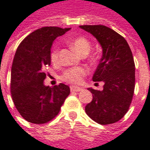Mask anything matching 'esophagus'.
Wrapping results in <instances>:
<instances>
[{
	"label": "esophagus",
	"instance_id": "esophagus-1",
	"mask_svg": "<svg viewBox=\"0 0 150 150\" xmlns=\"http://www.w3.org/2000/svg\"><path fill=\"white\" fill-rule=\"evenodd\" d=\"M70 88H71V91H76V92L80 91L82 90L81 88H79V87H76V86H71Z\"/></svg>",
	"mask_w": 150,
	"mask_h": 150
}]
</instances>
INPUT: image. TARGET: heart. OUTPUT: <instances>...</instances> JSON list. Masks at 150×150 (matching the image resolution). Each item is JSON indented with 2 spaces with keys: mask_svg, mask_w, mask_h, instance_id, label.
I'll use <instances>...</instances> for the list:
<instances>
[{
  "mask_svg": "<svg viewBox=\"0 0 150 150\" xmlns=\"http://www.w3.org/2000/svg\"><path fill=\"white\" fill-rule=\"evenodd\" d=\"M72 49L75 50L79 54H88L90 50V42L88 39H86L83 37H79L72 40L71 42ZM59 48L55 46L52 49L50 58L52 62H56L59 58ZM86 75V70L82 67H73V68L68 69L67 71L64 72L62 75V79L66 82H68L74 84H78L83 79V77Z\"/></svg>",
  "mask_w": 150,
  "mask_h": 150,
  "instance_id": "obj_1",
  "label": "heart"
}]
</instances>
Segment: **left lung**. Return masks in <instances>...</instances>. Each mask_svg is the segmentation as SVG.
Masks as SVG:
<instances>
[{"mask_svg": "<svg viewBox=\"0 0 150 150\" xmlns=\"http://www.w3.org/2000/svg\"><path fill=\"white\" fill-rule=\"evenodd\" d=\"M100 43L102 57L92 80L102 81V91L88 88L93 99L86 105L88 116L100 125L117 121L128 112L135 88V64L132 51L124 38L102 25H80Z\"/></svg>", "mask_w": 150, "mask_h": 150, "instance_id": "left-lung-1", "label": "left lung"}]
</instances>
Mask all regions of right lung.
<instances>
[{
  "label": "right lung",
  "instance_id": "obj_1",
  "mask_svg": "<svg viewBox=\"0 0 150 150\" xmlns=\"http://www.w3.org/2000/svg\"><path fill=\"white\" fill-rule=\"evenodd\" d=\"M70 30L40 28L18 46L11 69V94L16 108L29 122L39 125L51 120L70 94V88L64 83L54 87L44 84L53 42Z\"/></svg>",
  "mask_w": 150,
  "mask_h": 150
}]
</instances>
